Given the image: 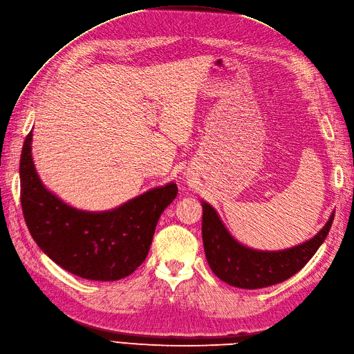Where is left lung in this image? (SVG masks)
Listing matches in <instances>:
<instances>
[{
	"instance_id": "8db88e82",
	"label": "left lung",
	"mask_w": 354,
	"mask_h": 354,
	"mask_svg": "<svg viewBox=\"0 0 354 354\" xmlns=\"http://www.w3.org/2000/svg\"><path fill=\"white\" fill-rule=\"evenodd\" d=\"M203 241L211 270L223 282L241 288L259 289L276 285L289 279L299 272L324 243L333 220L330 215L327 224L302 244L286 250L265 252L245 248L239 243L220 220L208 203L203 201Z\"/></svg>"
}]
</instances>
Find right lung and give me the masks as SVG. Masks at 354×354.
Returning a JSON list of instances; mask_svg holds the SVG:
<instances>
[{
  "label": "right lung",
  "mask_w": 354,
  "mask_h": 354,
  "mask_svg": "<svg viewBox=\"0 0 354 354\" xmlns=\"http://www.w3.org/2000/svg\"><path fill=\"white\" fill-rule=\"evenodd\" d=\"M26 137L20 159L21 208L28 232L44 254L65 270L91 281H118L147 257L156 224L178 195L176 183L153 188L109 211L65 204L40 180Z\"/></svg>",
  "instance_id": "add662e5"
}]
</instances>
